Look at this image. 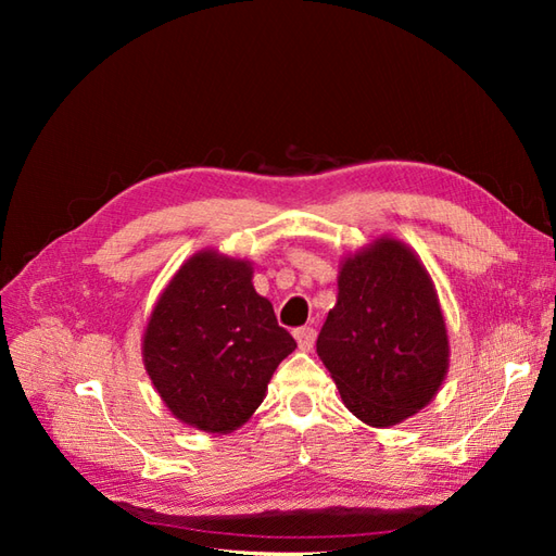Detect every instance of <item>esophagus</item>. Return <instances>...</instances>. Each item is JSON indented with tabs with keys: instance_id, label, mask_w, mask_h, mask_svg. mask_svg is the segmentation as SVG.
<instances>
[{
	"instance_id": "esophagus-1",
	"label": "esophagus",
	"mask_w": 556,
	"mask_h": 556,
	"mask_svg": "<svg viewBox=\"0 0 556 556\" xmlns=\"http://www.w3.org/2000/svg\"><path fill=\"white\" fill-rule=\"evenodd\" d=\"M293 337H296V344H299L301 351H311L313 344H315L317 332L313 327H301V329H296V332H293Z\"/></svg>"
}]
</instances>
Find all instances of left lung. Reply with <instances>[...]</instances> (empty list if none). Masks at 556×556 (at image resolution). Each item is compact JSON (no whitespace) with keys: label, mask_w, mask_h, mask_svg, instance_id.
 <instances>
[{"label":"left lung","mask_w":556,"mask_h":556,"mask_svg":"<svg viewBox=\"0 0 556 556\" xmlns=\"http://www.w3.org/2000/svg\"><path fill=\"white\" fill-rule=\"evenodd\" d=\"M337 303L317 356L344 406L370 428L416 416L448 370V334L428 267L404 241L380 236L339 263Z\"/></svg>","instance_id":"1"}]
</instances>
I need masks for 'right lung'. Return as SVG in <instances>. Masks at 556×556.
I'll use <instances>...</instances> for the list:
<instances>
[{
  "instance_id": "obj_1",
  "label": "right lung",
  "mask_w": 556,
  "mask_h": 556,
  "mask_svg": "<svg viewBox=\"0 0 556 556\" xmlns=\"http://www.w3.org/2000/svg\"><path fill=\"white\" fill-rule=\"evenodd\" d=\"M296 341L253 287V263L205 248L176 269L143 332L152 387L188 428L229 434L263 404Z\"/></svg>"
}]
</instances>
